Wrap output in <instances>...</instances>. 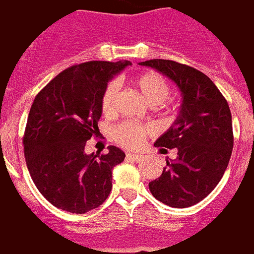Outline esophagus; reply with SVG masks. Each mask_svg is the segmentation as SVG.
I'll use <instances>...</instances> for the list:
<instances>
[{"label": "esophagus", "instance_id": "esophagus-1", "mask_svg": "<svg viewBox=\"0 0 254 254\" xmlns=\"http://www.w3.org/2000/svg\"><path fill=\"white\" fill-rule=\"evenodd\" d=\"M127 156V158H130V159L136 160V162H140V160L143 159V155L137 154V152H129Z\"/></svg>", "mask_w": 254, "mask_h": 254}]
</instances>
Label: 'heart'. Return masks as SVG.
Here are the masks:
<instances>
[{"label":"heart","instance_id":"b5f03b06","mask_svg":"<svg viewBox=\"0 0 254 254\" xmlns=\"http://www.w3.org/2000/svg\"><path fill=\"white\" fill-rule=\"evenodd\" d=\"M132 83L141 92L144 99L147 100L149 105H162L170 96L169 81L159 73H141V74H137L136 77H133ZM118 89H120V87H118L117 81H110L106 85L105 91L102 94V100H100L102 113L106 114V116H109L114 111L117 96H118ZM149 133H151V127L148 125L124 122V124L116 127L114 137L120 144L132 148V147H137L138 144L141 143Z\"/></svg>","mask_w":254,"mask_h":254}]
</instances>
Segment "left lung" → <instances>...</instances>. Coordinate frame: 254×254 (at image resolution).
<instances>
[{
	"label": "left lung",
	"instance_id": "left-lung-1",
	"mask_svg": "<svg viewBox=\"0 0 254 254\" xmlns=\"http://www.w3.org/2000/svg\"><path fill=\"white\" fill-rule=\"evenodd\" d=\"M140 65L156 69L177 84L182 103L176 121L155 145L177 148L159 178L149 182L152 196L166 205L188 208L215 189L229 165L234 137L227 100L212 80L194 67L170 60Z\"/></svg>",
	"mask_w": 254,
	"mask_h": 254
}]
</instances>
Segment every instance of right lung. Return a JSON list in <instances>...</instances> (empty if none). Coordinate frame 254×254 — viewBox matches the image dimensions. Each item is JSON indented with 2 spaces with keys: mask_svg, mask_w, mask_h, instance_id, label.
<instances>
[{
  "mask_svg": "<svg viewBox=\"0 0 254 254\" xmlns=\"http://www.w3.org/2000/svg\"><path fill=\"white\" fill-rule=\"evenodd\" d=\"M129 61H89L57 74L31 106L24 154L31 178L47 201L72 213L98 208L111 190L113 169L125 159L114 145L106 154H85L98 129L106 85Z\"/></svg>",
  "mask_w": 254,
  "mask_h": 254,
  "instance_id": "right-lung-1",
  "label": "right lung"
}]
</instances>
